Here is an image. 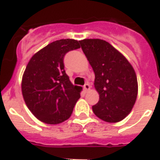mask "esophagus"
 <instances>
[{
  "mask_svg": "<svg viewBox=\"0 0 160 160\" xmlns=\"http://www.w3.org/2000/svg\"><path fill=\"white\" fill-rule=\"evenodd\" d=\"M90 88H91L90 85H89V84H86V85H85V86H84V87H83L84 92H87L88 91L90 90Z\"/></svg>",
  "mask_w": 160,
  "mask_h": 160,
  "instance_id": "34e87169",
  "label": "esophagus"
}]
</instances>
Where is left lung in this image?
<instances>
[{
  "label": "left lung",
  "instance_id": "1",
  "mask_svg": "<svg viewBox=\"0 0 160 160\" xmlns=\"http://www.w3.org/2000/svg\"><path fill=\"white\" fill-rule=\"evenodd\" d=\"M95 73L94 87L99 94L92 106L98 118L118 122L133 109L138 94L136 73L126 57L111 43L102 39L79 41Z\"/></svg>",
  "mask_w": 160,
  "mask_h": 160
}]
</instances>
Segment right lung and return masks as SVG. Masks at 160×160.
Wrapping results in <instances>:
<instances>
[{
    "label": "right lung",
    "instance_id": "1",
    "mask_svg": "<svg viewBox=\"0 0 160 160\" xmlns=\"http://www.w3.org/2000/svg\"><path fill=\"white\" fill-rule=\"evenodd\" d=\"M79 48L77 40H56L34 54L26 66L21 82L23 98L31 112L44 123L68 120L80 98L82 88L71 83L63 63L66 53Z\"/></svg>",
    "mask_w": 160,
    "mask_h": 160
}]
</instances>
